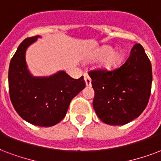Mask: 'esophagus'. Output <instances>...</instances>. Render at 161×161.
<instances>
[{"label": "esophagus", "instance_id": "34e87169", "mask_svg": "<svg viewBox=\"0 0 161 161\" xmlns=\"http://www.w3.org/2000/svg\"><path fill=\"white\" fill-rule=\"evenodd\" d=\"M84 80H85L86 86H92V80H91L90 76L88 75L87 74H85V75H84Z\"/></svg>", "mask_w": 161, "mask_h": 161}]
</instances>
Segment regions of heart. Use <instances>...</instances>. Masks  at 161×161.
Masks as SVG:
<instances>
[{
	"label": "heart",
	"instance_id": "obj_1",
	"mask_svg": "<svg viewBox=\"0 0 161 161\" xmlns=\"http://www.w3.org/2000/svg\"><path fill=\"white\" fill-rule=\"evenodd\" d=\"M98 58L105 57L98 67L104 70H114L121 63L123 59V54L119 51H114L112 47L104 46L98 52Z\"/></svg>",
	"mask_w": 161,
	"mask_h": 161
}]
</instances>
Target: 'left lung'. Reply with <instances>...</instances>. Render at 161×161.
<instances>
[{
    "mask_svg": "<svg viewBox=\"0 0 161 161\" xmlns=\"http://www.w3.org/2000/svg\"><path fill=\"white\" fill-rule=\"evenodd\" d=\"M95 92L92 105L108 125H122L139 116L148 104L152 66L142 45L133 46L130 56L114 71L89 72Z\"/></svg>",
    "mask_w": 161,
    "mask_h": 161,
    "instance_id": "left-lung-1",
    "label": "left lung"
}]
</instances>
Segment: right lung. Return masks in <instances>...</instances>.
<instances>
[{
	"label": "right lung",
	"mask_w": 161,
	"mask_h": 161,
	"mask_svg": "<svg viewBox=\"0 0 161 161\" xmlns=\"http://www.w3.org/2000/svg\"><path fill=\"white\" fill-rule=\"evenodd\" d=\"M41 36L25 39L9 65L8 86L11 102L19 116L32 125L52 126L67 113L71 100L86 86L81 76L71 78L60 70L49 76H35L28 69L26 51Z\"/></svg>",
	"instance_id": "1"
}]
</instances>
